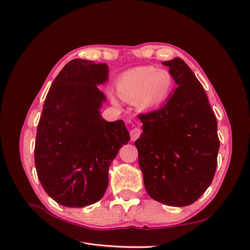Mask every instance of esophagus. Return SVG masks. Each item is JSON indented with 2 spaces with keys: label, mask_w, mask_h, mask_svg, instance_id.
I'll return each mask as SVG.
<instances>
[{
  "label": "esophagus",
  "mask_w": 250,
  "mask_h": 250,
  "mask_svg": "<svg viewBox=\"0 0 250 250\" xmlns=\"http://www.w3.org/2000/svg\"><path fill=\"white\" fill-rule=\"evenodd\" d=\"M141 133H142V130L140 129V128H137V127L133 128V129L130 130V138H131V140L135 141L137 139H139Z\"/></svg>",
  "instance_id": "1"
}]
</instances>
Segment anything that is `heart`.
<instances>
[{
    "mask_svg": "<svg viewBox=\"0 0 250 250\" xmlns=\"http://www.w3.org/2000/svg\"><path fill=\"white\" fill-rule=\"evenodd\" d=\"M172 85V77L167 71L139 66L121 75L117 81V93L122 100L134 102L140 111H148L168 99Z\"/></svg>",
    "mask_w": 250,
    "mask_h": 250,
    "instance_id": "b5f03b06",
    "label": "heart"
}]
</instances>
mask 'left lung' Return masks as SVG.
Segmentation results:
<instances>
[{"instance_id": "8db88e82", "label": "left lung", "mask_w": 250, "mask_h": 250, "mask_svg": "<svg viewBox=\"0 0 250 250\" xmlns=\"http://www.w3.org/2000/svg\"><path fill=\"white\" fill-rule=\"evenodd\" d=\"M177 87L163 107L140 115L134 145L144 185L152 199L171 207L197 200L213 181L220 141L201 83L180 58L164 62Z\"/></svg>"}]
</instances>
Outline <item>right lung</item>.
I'll list each match as a JSON object with an SVG mask.
<instances>
[{
	"label": "right lung",
	"instance_id": "right-lung-1",
	"mask_svg": "<svg viewBox=\"0 0 250 250\" xmlns=\"http://www.w3.org/2000/svg\"><path fill=\"white\" fill-rule=\"evenodd\" d=\"M108 79L106 63L73 59L53 81L37 125L34 162L50 197L63 207L99 201L108 186V169L129 142L122 120L100 115L106 97L97 85Z\"/></svg>",
	"mask_w": 250,
	"mask_h": 250
}]
</instances>
